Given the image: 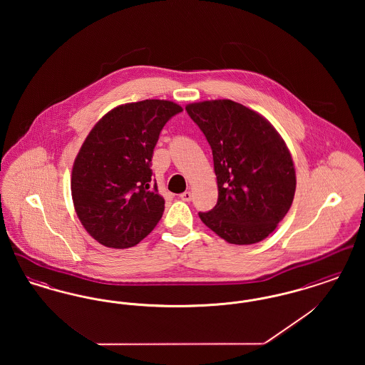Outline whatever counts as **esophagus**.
I'll use <instances>...</instances> for the list:
<instances>
[{
    "label": "esophagus",
    "instance_id": "1",
    "mask_svg": "<svg viewBox=\"0 0 365 365\" xmlns=\"http://www.w3.org/2000/svg\"><path fill=\"white\" fill-rule=\"evenodd\" d=\"M179 198L182 200V201H186V202H189L192 200V192L191 191H185V192H182L180 195H179Z\"/></svg>",
    "mask_w": 365,
    "mask_h": 365
}]
</instances>
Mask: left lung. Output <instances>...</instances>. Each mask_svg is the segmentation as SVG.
<instances>
[{
    "label": "left lung",
    "mask_w": 365,
    "mask_h": 365,
    "mask_svg": "<svg viewBox=\"0 0 365 365\" xmlns=\"http://www.w3.org/2000/svg\"><path fill=\"white\" fill-rule=\"evenodd\" d=\"M186 110L208 139L217 179V204L200 219L232 245L265 240L294 200L286 142L259 112L231 100L192 103Z\"/></svg>",
    "instance_id": "obj_1"
}]
</instances>
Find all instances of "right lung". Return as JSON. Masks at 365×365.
Returning a JSON list of instances; mask_svg holds the SVG:
<instances>
[{"mask_svg":"<svg viewBox=\"0 0 365 365\" xmlns=\"http://www.w3.org/2000/svg\"><path fill=\"white\" fill-rule=\"evenodd\" d=\"M183 108L167 100L119 105L96 123L75 157L71 194L87 232L106 247L140 242L164 212L150 161L164 124Z\"/></svg>","mask_w":365,"mask_h":365,"instance_id":"obj_1","label":"right lung"}]
</instances>
